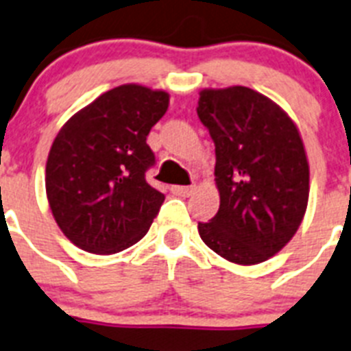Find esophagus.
<instances>
[{"label": "esophagus", "mask_w": 351, "mask_h": 351, "mask_svg": "<svg viewBox=\"0 0 351 351\" xmlns=\"http://www.w3.org/2000/svg\"><path fill=\"white\" fill-rule=\"evenodd\" d=\"M194 185H173L171 187V191L175 194H178V196H182V198H187V196H191V194L194 193Z\"/></svg>", "instance_id": "1"}]
</instances>
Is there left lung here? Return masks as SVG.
Listing matches in <instances>:
<instances>
[{
  "instance_id": "8db88e82",
  "label": "left lung",
  "mask_w": 351,
  "mask_h": 351,
  "mask_svg": "<svg viewBox=\"0 0 351 351\" xmlns=\"http://www.w3.org/2000/svg\"><path fill=\"white\" fill-rule=\"evenodd\" d=\"M199 121L216 144L219 210L198 223L212 252L241 266L271 258L302 225L308 203V160L298 126L248 87L202 89Z\"/></svg>"
}]
</instances>
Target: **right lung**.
Here are the masks:
<instances>
[{
    "instance_id": "1",
    "label": "right lung",
    "mask_w": 351,
    "mask_h": 351,
    "mask_svg": "<svg viewBox=\"0 0 351 351\" xmlns=\"http://www.w3.org/2000/svg\"><path fill=\"white\" fill-rule=\"evenodd\" d=\"M167 107L166 90L125 84L64 123L46 160V196L75 246L112 255L149 230L166 196L144 178L155 162L146 137Z\"/></svg>"
}]
</instances>
